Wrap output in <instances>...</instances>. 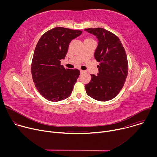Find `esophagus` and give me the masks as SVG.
<instances>
[{"instance_id":"34e87169","label":"esophagus","mask_w":157,"mask_h":157,"mask_svg":"<svg viewBox=\"0 0 157 157\" xmlns=\"http://www.w3.org/2000/svg\"><path fill=\"white\" fill-rule=\"evenodd\" d=\"M84 71L83 70H80V73H84Z\"/></svg>"}]
</instances>
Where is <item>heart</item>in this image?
<instances>
[{
	"instance_id": "heart-1",
	"label": "heart",
	"mask_w": 157,
	"mask_h": 157,
	"mask_svg": "<svg viewBox=\"0 0 157 157\" xmlns=\"http://www.w3.org/2000/svg\"><path fill=\"white\" fill-rule=\"evenodd\" d=\"M86 40H91V39H86Z\"/></svg>"
}]
</instances>
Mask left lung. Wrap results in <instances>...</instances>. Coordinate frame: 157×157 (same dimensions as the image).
I'll return each mask as SVG.
<instances>
[{
    "mask_svg": "<svg viewBox=\"0 0 157 157\" xmlns=\"http://www.w3.org/2000/svg\"><path fill=\"white\" fill-rule=\"evenodd\" d=\"M98 40L94 58L99 65L98 76L85 85L86 93L99 101L113 99L119 93L128 74V61L124 48L119 38L102 28L85 29Z\"/></svg>",
    "mask_w": 157,
    "mask_h": 157,
    "instance_id": "left-lung-1",
    "label": "left lung"
}]
</instances>
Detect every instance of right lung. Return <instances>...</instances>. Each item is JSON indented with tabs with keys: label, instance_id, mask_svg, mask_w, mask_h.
<instances>
[{
	"label": "right lung",
	"instance_id": "add662e5",
	"mask_svg": "<svg viewBox=\"0 0 157 157\" xmlns=\"http://www.w3.org/2000/svg\"><path fill=\"white\" fill-rule=\"evenodd\" d=\"M82 33L63 27H55L44 33L35 47L32 63V75L35 87L47 100L58 102L69 98L80 71L66 69L61 65L72 40Z\"/></svg>",
	"mask_w": 157,
	"mask_h": 157
}]
</instances>
